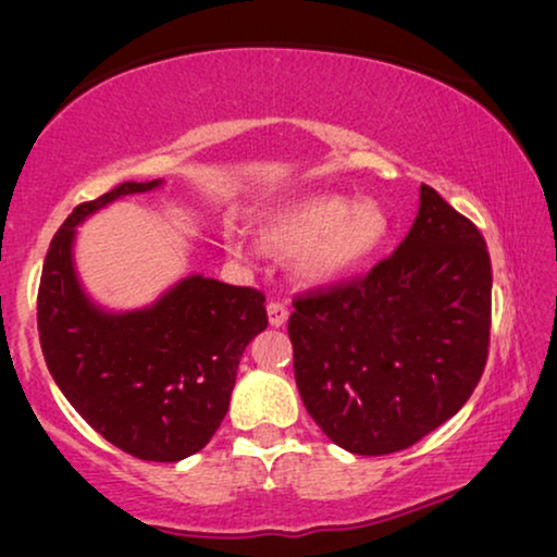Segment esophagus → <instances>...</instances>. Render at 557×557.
I'll return each mask as SVG.
<instances>
[{"label": "esophagus", "instance_id": "1", "mask_svg": "<svg viewBox=\"0 0 557 557\" xmlns=\"http://www.w3.org/2000/svg\"><path fill=\"white\" fill-rule=\"evenodd\" d=\"M286 319H288V307H286V304L278 301V299L269 301V322L273 326H284Z\"/></svg>", "mask_w": 557, "mask_h": 557}]
</instances>
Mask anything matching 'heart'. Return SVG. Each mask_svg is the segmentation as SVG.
<instances>
[{
  "label": "heart",
  "mask_w": 557,
  "mask_h": 557,
  "mask_svg": "<svg viewBox=\"0 0 557 557\" xmlns=\"http://www.w3.org/2000/svg\"><path fill=\"white\" fill-rule=\"evenodd\" d=\"M263 240L278 253L301 250L299 271L309 281H330L368 263L387 235L385 212L372 202L317 195L265 218ZM233 250H246L240 233H227Z\"/></svg>",
  "instance_id": "obj_1"
}]
</instances>
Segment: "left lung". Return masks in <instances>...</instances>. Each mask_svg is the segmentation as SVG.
Wrapping results in <instances>:
<instances>
[{
    "instance_id": "1",
    "label": "left lung",
    "mask_w": 557,
    "mask_h": 557,
    "mask_svg": "<svg viewBox=\"0 0 557 557\" xmlns=\"http://www.w3.org/2000/svg\"><path fill=\"white\" fill-rule=\"evenodd\" d=\"M492 263L436 189L398 250L364 276L294 296V377L319 429L360 456L395 454L469 400L490 357Z\"/></svg>"
}]
</instances>
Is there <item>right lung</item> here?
Here are the masks:
<instances>
[{
  "label": "right lung",
  "mask_w": 557,
  "mask_h": 557,
  "mask_svg": "<svg viewBox=\"0 0 557 557\" xmlns=\"http://www.w3.org/2000/svg\"><path fill=\"white\" fill-rule=\"evenodd\" d=\"M159 185L124 182L67 215L45 256L37 332L52 380L90 429L136 459L180 461L215 436L240 357L269 317L263 292L202 276L128 314H106L86 299L73 271L75 225Z\"/></svg>",
  "instance_id": "obj_1"
}]
</instances>
